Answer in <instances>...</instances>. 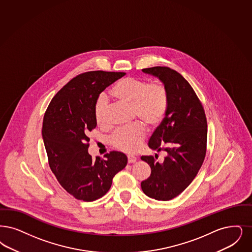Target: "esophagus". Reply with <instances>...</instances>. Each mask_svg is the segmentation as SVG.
Listing matches in <instances>:
<instances>
[{
	"instance_id": "1",
	"label": "esophagus",
	"mask_w": 252,
	"mask_h": 252,
	"mask_svg": "<svg viewBox=\"0 0 252 252\" xmlns=\"http://www.w3.org/2000/svg\"><path fill=\"white\" fill-rule=\"evenodd\" d=\"M127 161H128V163H135L137 161V158L134 157V156H128L127 157Z\"/></svg>"
}]
</instances>
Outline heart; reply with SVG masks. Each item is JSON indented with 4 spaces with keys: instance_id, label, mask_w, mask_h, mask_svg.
<instances>
[{
    "instance_id": "heart-1",
    "label": "heart",
    "mask_w": 252,
    "mask_h": 252,
    "mask_svg": "<svg viewBox=\"0 0 252 252\" xmlns=\"http://www.w3.org/2000/svg\"><path fill=\"white\" fill-rule=\"evenodd\" d=\"M111 95L131 105L134 118L140 122L123 126L111 136V145L126 153H135L145 137V126H158L165 117L168 108V94L160 83H150L136 78H125L117 81L111 90ZM107 100L100 96L94 107V118L98 126L106 123Z\"/></svg>"
}]
</instances>
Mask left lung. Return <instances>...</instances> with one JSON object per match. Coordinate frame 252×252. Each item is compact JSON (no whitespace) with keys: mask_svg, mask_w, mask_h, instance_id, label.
<instances>
[{"mask_svg":"<svg viewBox=\"0 0 252 252\" xmlns=\"http://www.w3.org/2000/svg\"><path fill=\"white\" fill-rule=\"evenodd\" d=\"M158 78L168 94L165 117L152 134L149 148L166 152L163 162L142 156L151 167V175L141 182L145 195L170 201L184 191L201 169L206 154L207 122L204 110L190 84L178 72L165 66L144 68Z\"/></svg>","mask_w":252,"mask_h":252,"instance_id":"left-lung-1","label":"left lung"}]
</instances>
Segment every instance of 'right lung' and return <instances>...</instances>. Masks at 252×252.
<instances>
[{"mask_svg":"<svg viewBox=\"0 0 252 252\" xmlns=\"http://www.w3.org/2000/svg\"><path fill=\"white\" fill-rule=\"evenodd\" d=\"M123 72L91 71L77 76L51 99L45 112L42 138L51 171L61 186L76 199L93 201L111 189L114 175L127 164L121 152L93 159L89 132L95 128L94 107L99 94Z\"/></svg>","mask_w":252,"mask_h":252,"instance_id":"obj_1","label":"right lung"}]
</instances>
